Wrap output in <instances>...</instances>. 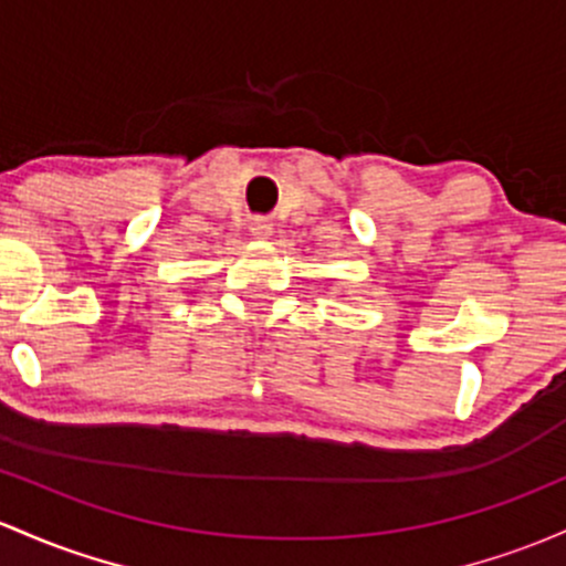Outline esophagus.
I'll use <instances>...</instances> for the list:
<instances>
[{
	"label": "esophagus",
	"mask_w": 566,
	"mask_h": 566,
	"mask_svg": "<svg viewBox=\"0 0 566 566\" xmlns=\"http://www.w3.org/2000/svg\"><path fill=\"white\" fill-rule=\"evenodd\" d=\"M250 231L252 235H258V239H269V235H273V226L269 217H254Z\"/></svg>",
	"instance_id": "34e87169"
}]
</instances>
